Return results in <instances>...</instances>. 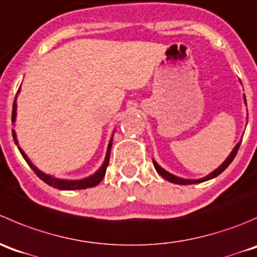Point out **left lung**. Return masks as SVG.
I'll return each instance as SVG.
<instances>
[{"label":"left lung","instance_id":"1","mask_svg":"<svg viewBox=\"0 0 257 257\" xmlns=\"http://www.w3.org/2000/svg\"><path fill=\"white\" fill-rule=\"evenodd\" d=\"M243 101H245V103H246V97H243ZM240 145H241V141L238 142V144L236 145L235 147H233V150H232V151H231V154L228 155V157H227V159H226L225 161H223L222 164H221L220 166H218L217 169L215 170V171H212L211 174H209V175H207V176L202 177V179H199V180H187V179H181V177H177V176H175V175H172V174H170V172H167L166 170H164V169H162V167L160 166V165L157 164V162L155 161V160H152V161H154V166H155V169H156V171L159 172V174L161 175V176L164 177V179H166L167 181L172 182V184H177V185H191V184H200V182L207 181V180H211V179H214V177L218 176V175H220L221 172H222L223 170H225L226 167H227L228 165H230L231 162H232V160L235 159V156H236V154H237V151H238V147H240Z\"/></svg>","mask_w":257,"mask_h":257}]
</instances>
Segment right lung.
Wrapping results in <instances>:
<instances>
[{
  "instance_id": "right-lung-1",
  "label": "right lung",
  "mask_w": 257,
  "mask_h": 257,
  "mask_svg": "<svg viewBox=\"0 0 257 257\" xmlns=\"http://www.w3.org/2000/svg\"><path fill=\"white\" fill-rule=\"evenodd\" d=\"M20 90H21V87H20L19 91H17V95H19ZM16 100H17V96L15 97L14 106H12V123H15V121H16V110H17ZM12 136H14L15 144H16L17 147H19L22 157L26 160V162L29 164V166L34 170L35 174H36L43 182H46L47 185H50V186L55 187V189H58V190H83V189H87V187L97 186V185L102 181L103 176H105V174H106V169H107V166H108V162H110V151H111V146H112V137H111L110 142H108L105 161H103V164L101 165V167L95 172V174L91 175V176H88V177H86V179H82V180L56 179L55 176H51V175H47V174H45V172H42L41 170H39L34 164H32L31 160H30L29 157H27V155L24 152V150L19 146V141H17L16 131H15V130H12Z\"/></svg>"
}]
</instances>
